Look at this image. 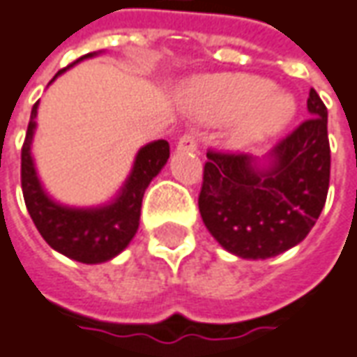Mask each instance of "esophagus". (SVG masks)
Masks as SVG:
<instances>
[{
  "mask_svg": "<svg viewBox=\"0 0 357 357\" xmlns=\"http://www.w3.org/2000/svg\"><path fill=\"white\" fill-rule=\"evenodd\" d=\"M176 149L178 151H196L198 149V139L194 134H184L178 142H176Z\"/></svg>",
  "mask_w": 357,
  "mask_h": 357,
  "instance_id": "esophagus-1",
  "label": "esophagus"
}]
</instances>
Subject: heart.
I'll use <instances>...</instances> for the list:
<instances>
[{
    "instance_id": "heart-1",
    "label": "heart",
    "mask_w": 357,
    "mask_h": 357,
    "mask_svg": "<svg viewBox=\"0 0 357 357\" xmlns=\"http://www.w3.org/2000/svg\"><path fill=\"white\" fill-rule=\"evenodd\" d=\"M192 112L210 122H231L233 144L245 147L280 134L296 114V100L264 77L247 73L200 81L186 97Z\"/></svg>"
}]
</instances>
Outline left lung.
Returning <instances> with one entry per match:
<instances>
[{
	"instance_id": "left-lung-1",
	"label": "left lung",
	"mask_w": 357,
	"mask_h": 357,
	"mask_svg": "<svg viewBox=\"0 0 357 357\" xmlns=\"http://www.w3.org/2000/svg\"><path fill=\"white\" fill-rule=\"evenodd\" d=\"M305 120L264 157L208 153L198 208L223 249L247 260L286 252L309 235L331 178L328 112L309 91Z\"/></svg>"
}]
</instances>
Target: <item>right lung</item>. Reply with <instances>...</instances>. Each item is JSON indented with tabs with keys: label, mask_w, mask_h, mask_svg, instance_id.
Masks as SVG:
<instances>
[{
	"label": "right lung",
	"mask_w": 357,
	"mask_h": 357,
	"mask_svg": "<svg viewBox=\"0 0 357 357\" xmlns=\"http://www.w3.org/2000/svg\"><path fill=\"white\" fill-rule=\"evenodd\" d=\"M99 54L102 52H91L75 63L95 58ZM75 63H71L70 68ZM70 68L58 71L48 85H52ZM38 105L40 102H36L31 112V122L21 153V184L26 210L43 239L56 252L83 264L108 262L118 257L130 245V241L136 237L144 194L149 183L167 165L169 142L155 139L139 147L126 181L108 202L99 206L61 204L52 198L50 192L44 188L34 163L33 142L36 134Z\"/></svg>",
	"instance_id": "add662e5"
}]
</instances>
